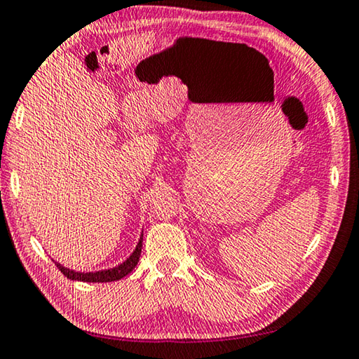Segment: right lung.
I'll return each instance as SVG.
<instances>
[{
	"label": "right lung",
	"mask_w": 359,
	"mask_h": 359,
	"mask_svg": "<svg viewBox=\"0 0 359 359\" xmlns=\"http://www.w3.org/2000/svg\"><path fill=\"white\" fill-rule=\"evenodd\" d=\"M142 241H143V238H140V241H138L134 254H132L128 260L121 263V265H118L116 268L105 269V271L77 273V271H72V269H67L65 266H61L60 263H56V266H58L60 271L65 274L67 279H72V280H81V282H113V280H119V279H123L124 276H128L132 271V269L137 266L138 260H140V254H142Z\"/></svg>",
	"instance_id": "right-lung-1"
}]
</instances>
